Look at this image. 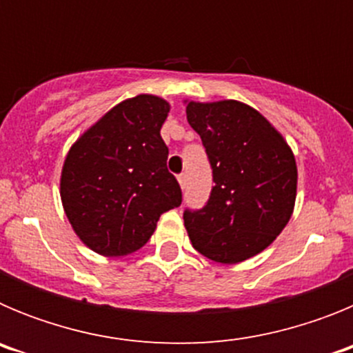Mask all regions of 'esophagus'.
I'll use <instances>...</instances> for the list:
<instances>
[{"mask_svg":"<svg viewBox=\"0 0 353 353\" xmlns=\"http://www.w3.org/2000/svg\"><path fill=\"white\" fill-rule=\"evenodd\" d=\"M179 182H180V187H182V189H185V185H187V174L185 173L179 174Z\"/></svg>","mask_w":353,"mask_h":353,"instance_id":"obj_1","label":"esophagus"}]
</instances>
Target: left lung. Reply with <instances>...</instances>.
Here are the masks:
<instances>
[{
  "label": "left lung",
  "instance_id": "left-lung-1",
  "mask_svg": "<svg viewBox=\"0 0 353 353\" xmlns=\"http://www.w3.org/2000/svg\"><path fill=\"white\" fill-rule=\"evenodd\" d=\"M212 168L201 208H185L189 239L217 263H239L263 251L290 221L297 192L292 150L258 111L236 101L187 104Z\"/></svg>",
  "mask_w": 353,
  "mask_h": 353
}]
</instances>
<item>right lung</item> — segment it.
I'll return each instance as SVG.
<instances>
[{
	"instance_id": "1",
	"label": "right lung",
	"mask_w": 353,
	"mask_h": 353,
	"mask_svg": "<svg viewBox=\"0 0 353 353\" xmlns=\"http://www.w3.org/2000/svg\"><path fill=\"white\" fill-rule=\"evenodd\" d=\"M166 101L138 95L114 105L70 148L61 201L74 232L104 256L138 251L164 212L180 207L182 189L168 171L161 127Z\"/></svg>"
}]
</instances>
